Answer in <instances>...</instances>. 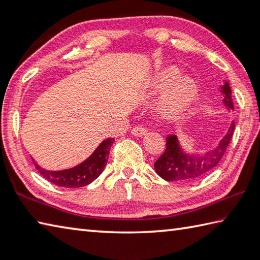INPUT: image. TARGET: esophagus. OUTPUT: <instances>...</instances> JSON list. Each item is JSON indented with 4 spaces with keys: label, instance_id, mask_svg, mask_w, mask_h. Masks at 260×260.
Listing matches in <instances>:
<instances>
[{
    "label": "esophagus",
    "instance_id": "obj_1",
    "mask_svg": "<svg viewBox=\"0 0 260 260\" xmlns=\"http://www.w3.org/2000/svg\"><path fill=\"white\" fill-rule=\"evenodd\" d=\"M132 134H133L134 136H143L147 134V128L146 127L139 125V126H136L135 128L132 129Z\"/></svg>",
    "mask_w": 260,
    "mask_h": 260
}]
</instances>
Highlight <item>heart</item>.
<instances>
[{
  "mask_svg": "<svg viewBox=\"0 0 260 260\" xmlns=\"http://www.w3.org/2000/svg\"><path fill=\"white\" fill-rule=\"evenodd\" d=\"M179 70L175 68H167L157 73L152 81V88L155 90H164V98L161 101L162 109L167 114H177L187 108L196 95V85L190 78H179Z\"/></svg>",
  "mask_w": 260,
  "mask_h": 260,
  "instance_id": "obj_1",
  "label": "heart"
}]
</instances>
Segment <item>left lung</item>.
Segmentation results:
<instances>
[{
	"instance_id": "8db88e82",
	"label": "left lung",
	"mask_w": 260,
	"mask_h": 260,
	"mask_svg": "<svg viewBox=\"0 0 260 260\" xmlns=\"http://www.w3.org/2000/svg\"><path fill=\"white\" fill-rule=\"evenodd\" d=\"M221 89L223 94V103L226 104L228 110H234L232 90L228 82H225ZM234 128L235 124L233 121L227 134L223 136L218 146L200 156L186 155L179 146L177 136L170 135L169 138H166L165 151L155 162L157 174L166 181L178 182H190L204 177L206 173L219 164L222 156L225 155L226 149L231 142L233 133H234Z\"/></svg>"
}]
</instances>
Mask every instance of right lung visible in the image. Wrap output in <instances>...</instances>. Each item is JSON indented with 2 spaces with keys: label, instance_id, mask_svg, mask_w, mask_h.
<instances>
[{
  "label": "right lung",
  "instance_id": "right-lung-1",
  "mask_svg": "<svg viewBox=\"0 0 260 260\" xmlns=\"http://www.w3.org/2000/svg\"><path fill=\"white\" fill-rule=\"evenodd\" d=\"M113 141L114 139L112 138L104 140L96 148L93 155L87 158L80 165L72 167V169L63 171H47L41 169L37 162H34V165L43 178L56 184V186L65 188H79L87 186L103 172Z\"/></svg>",
  "mask_w": 260,
  "mask_h": 260
}]
</instances>
